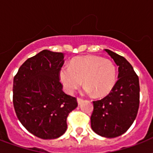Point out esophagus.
Wrapping results in <instances>:
<instances>
[{
	"label": "esophagus",
	"mask_w": 153,
	"mask_h": 153,
	"mask_svg": "<svg viewBox=\"0 0 153 153\" xmlns=\"http://www.w3.org/2000/svg\"><path fill=\"white\" fill-rule=\"evenodd\" d=\"M77 102H78V104L81 105L82 103L83 102V100H82V98H78V99H77Z\"/></svg>",
	"instance_id": "1"
}]
</instances>
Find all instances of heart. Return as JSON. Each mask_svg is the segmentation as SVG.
<instances>
[{
    "label": "heart",
    "mask_w": 153,
    "mask_h": 153,
    "mask_svg": "<svg viewBox=\"0 0 153 153\" xmlns=\"http://www.w3.org/2000/svg\"><path fill=\"white\" fill-rule=\"evenodd\" d=\"M60 82L67 93H72L82 83L87 94L97 97L107 95L117 80L115 65L109 59L94 55L75 58L70 65H63L59 72Z\"/></svg>",
    "instance_id": "b5f03b06"
}]
</instances>
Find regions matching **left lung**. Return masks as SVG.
<instances>
[{
	"label": "left lung",
	"instance_id": "left-lung-1",
	"mask_svg": "<svg viewBox=\"0 0 153 153\" xmlns=\"http://www.w3.org/2000/svg\"><path fill=\"white\" fill-rule=\"evenodd\" d=\"M118 66V80L111 92L94 101L91 128L97 134L114 138L125 133L136 119L140 103L139 79L132 65L121 55L105 49Z\"/></svg>",
	"mask_w": 153,
	"mask_h": 153
}]
</instances>
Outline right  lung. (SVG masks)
I'll return each mask as SVG.
<instances>
[{
    "label": "right lung",
    "mask_w": 153,
    "mask_h": 153,
    "mask_svg": "<svg viewBox=\"0 0 153 153\" xmlns=\"http://www.w3.org/2000/svg\"><path fill=\"white\" fill-rule=\"evenodd\" d=\"M64 54L43 50L27 59L13 79V105L19 121L41 139H55L66 132L67 117L76 98L62 91L59 72Z\"/></svg>",
    "instance_id": "obj_1"
}]
</instances>
